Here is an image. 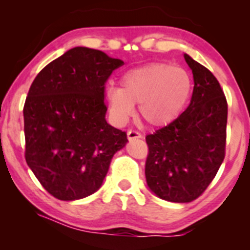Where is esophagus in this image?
Here are the masks:
<instances>
[{
    "mask_svg": "<svg viewBox=\"0 0 250 250\" xmlns=\"http://www.w3.org/2000/svg\"><path fill=\"white\" fill-rule=\"evenodd\" d=\"M142 135L137 130H128V139L135 140V139H141Z\"/></svg>",
    "mask_w": 250,
    "mask_h": 250,
    "instance_id": "1",
    "label": "esophagus"
}]
</instances>
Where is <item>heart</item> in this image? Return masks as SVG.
Wrapping results in <instances>:
<instances>
[{"label": "heart", "instance_id": "heart-1", "mask_svg": "<svg viewBox=\"0 0 250 250\" xmlns=\"http://www.w3.org/2000/svg\"><path fill=\"white\" fill-rule=\"evenodd\" d=\"M187 71L167 63H151L128 70L121 77V88L108 87L105 97L117 122H125L140 104V115L148 125L170 123L182 111L190 95Z\"/></svg>", "mask_w": 250, "mask_h": 250}]
</instances>
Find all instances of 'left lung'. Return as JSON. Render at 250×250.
Returning a JSON list of instances; mask_svg holds the SVG:
<instances>
[{
    "label": "left lung",
    "mask_w": 250,
    "mask_h": 250,
    "mask_svg": "<svg viewBox=\"0 0 250 250\" xmlns=\"http://www.w3.org/2000/svg\"><path fill=\"white\" fill-rule=\"evenodd\" d=\"M193 71L190 104L181 115L146 136L147 185L160 199L186 203L208 188L226 155L228 104L210 70L185 54Z\"/></svg>",
    "instance_id": "left-lung-1"
}]
</instances>
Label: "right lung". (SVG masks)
<instances>
[{
    "label": "right lung",
    "instance_id": "add662e5",
    "mask_svg": "<svg viewBox=\"0 0 250 250\" xmlns=\"http://www.w3.org/2000/svg\"><path fill=\"white\" fill-rule=\"evenodd\" d=\"M123 61L75 47L37 74L23 107L25 161L42 187L62 201L94 194L111 159L128 142L105 121V82Z\"/></svg>",
    "mask_w": 250,
    "mask_h": 250
}]
</instances>
